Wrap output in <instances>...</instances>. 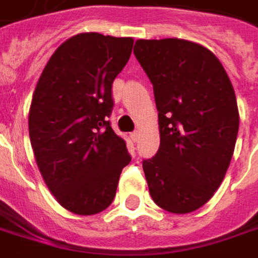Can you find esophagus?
Instances as JSON below:
<instances>
[{"label": "esophagus", "instance_id": "34e87169", "mask_svg": "<svg viewBox=\"0 0 258 258\" xmlns=\"http://www.w3.org/2000/svg\"><path fill=\"white\" fill-rule=\"evenodd\" d=\"M131 140H133L134 142H138V140H140V133H138V131L131 133Z\"/></svg>", "mask_w": 258, "mask_h": 258}]
</instances>
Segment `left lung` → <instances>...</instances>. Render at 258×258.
<instances>
[{
    "mask_svg": "<svg viewBox=\"0 0 258 258\" xmlns=\"http://www.w3.org/2000/svg\"><path fill=\"white\" fill-rule=\"evenodd\" d=\"M137 60L154 85L160 145L142 162L149 194L165 211L188 214L222 183L235 151L233 86L208 48L183 39L137 40Z\"/></svg>",
    "mask_w": 258,
    "mask_h": 258,
    "instance_id": "8db88e82",
    "label": "left lung"
}]
</instances>
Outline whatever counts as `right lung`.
Here are the masks:
<instances>
[{
  "instance_id": "right-lung-1",
  "label": "right lung",
  "mask_w": 258,
  "mask_h": 258,
  "mask_svg": "<svg viewBox=\"0 0 258 258\" xmlns=\"http://www.w3.org/2000/svg\"><path fill=\"white\" fill-rule=\"evenodd\" d=\"M133 37L79 33L50 57L29 110V137L44 183L78 215L106 210L131 162L107 120L111 85L133 50Z\"/></svg>"
}]
</instances>
